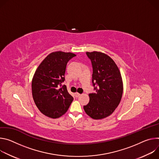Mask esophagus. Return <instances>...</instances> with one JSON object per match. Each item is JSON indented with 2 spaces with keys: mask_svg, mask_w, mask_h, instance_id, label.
Instances as JSON below:
<instances>
[{
  "mask_svg": "<svg viewBox=\"0 0 159 159\" xmlns=\"http://www.w3.org/2000/svg\"><path fill=\"white\" fill-rule=\"evenodd\" d=\"M79 96H80V94L79 93H75V97H78Z\"/></svg>",
  "mask_w": 159,
  "mask_h": 159,
  "instance_id": "esophagus-1",
  "label": "esophagus"
}]
</instances>
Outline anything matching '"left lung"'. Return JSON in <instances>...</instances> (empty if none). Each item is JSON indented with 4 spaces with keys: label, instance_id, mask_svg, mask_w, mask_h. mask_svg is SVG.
Listing matches in <instances>:
<instances>
[{
    "label": "left lung",
    "instance_id": "8db88e82",
    "mask_svg": "<svg viewBox=\"0 0 159 159\" xmlns=\"http://www.w3.org/2000/svg\"><path fill=\"white\" fill-rule=\"evenodd\" d=\"M92 63V81L96 92L89 94L90 102L83 107L93 119H102L112 114L119 105L123 93L120 70L114 60L101 52H86Z\"/></svg>",
    "mask_w": 159,
    "mask_h": 159
}]
</instances>
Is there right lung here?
Wrapping results in <instances>:
<instances>
[{
    "instance_id": "obj_1",
    "label": "right lung",
    "mask_w": 159,
    "mask_h": 159,
    "mask_svg": "<svg viewBox=\"0 0 159 159\" xmlns=\"http://www.w3.org/2000/svg\"><path fill=\"white\" fill-rule=\"evenodd\" d=\"M76 54L62 51L48 54L36 69L31 81L32 96L34 103L45 116L56 119L68 110L73 97L62 86L67 62Z\"/></svg>"
}]
</instances>
